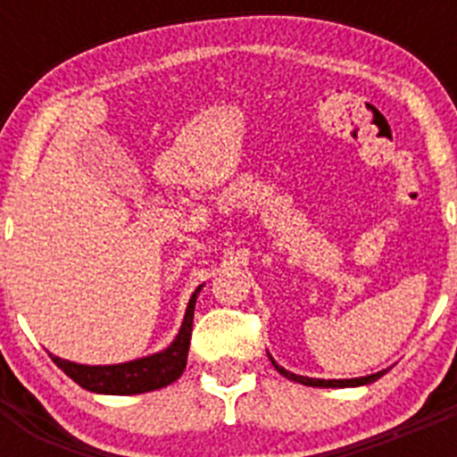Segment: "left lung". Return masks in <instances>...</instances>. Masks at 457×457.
Listing matches in <instances>:
<instances>
[{
	"label": "left lung",
	"instance_id": "left-lung-1",
	"mask_svg": "<svg viewBox=\"0 0 457 457\" xmlns=\"http://www.w3.org/2000/svg\"><path fill=\"white\" fill-rule=\"evenodd\" d=\"M272 364L278 373L284 375V378L293 379V382H300V385H306V386H359V385H369V382H375V379L382 378V375L386 373V370H379V373H375V375H366V378H354V379H316V378H302V375L290 373V370L281 369V366H278L274 359H272Z\"/></svg>",
	"mask_w": 457,
	"mask_h": 457
}]
</instances>
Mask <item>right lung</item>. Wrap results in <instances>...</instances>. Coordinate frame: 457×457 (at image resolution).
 Masks as SVG:
<instances>
[{
    "mask_svg": "<svg viewBox=\"0 0 457 457\" xmlns=\"http://www.w3.org/2000/svg\"><path fill=\"white\" fill-rule=\"evenodd\" d=\"M201 286L194 290L192 300L187 304L183 327H180L176 341L169 345L164 353H157L153 357L137 359L128 364L116 366H82L72 364L66 359L52 357L59 369L75 379L79 386L96 394H112V395H132V394H146L155 391L160 386H167L183 375L185 364H187V350L189 338H192V320H194V304H196V295Z\"/></svg>",
    "mask_w": 457,
    "mask_h": 457,
    "instance_id": "right-lung-1",
    "label": "right lung"
}]
</instances>
